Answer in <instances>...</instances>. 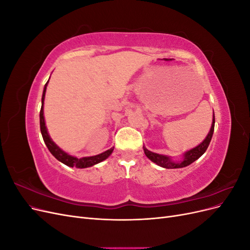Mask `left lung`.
Returning a JSON list of instances; mask_svg holds the SVG:
<instances>
[{
    "label": "left lung",
    "instance_id": "left-lung-1",
    "mask_svg": "<svg viewBox=\"0 0 250 250\" xmlns=\"http://www.w3.org/2000/svg\"><path fill=\"white\" fill-rule=\"evenodd\" d=\"M214 128H215V115H213V123H211L210 130H209L208 134L207 135V138L204 139V141L202 143H200L198 146H196L195 148L187 151V152L184 154V160L180 161L179 163L173 162L171 158L169 156H167V155H163V154L151 152V151H149L146 147L143 146L144 152H145L146 156L149 158L150 161H152L153 163H155L158 166H161V167H163V168H166V169H176V168L187 167V166L191 165L196 160H198V158L204 152H206L208 145H209V143H210L211 137H213Z\"/></svg>",
    "mask_w": 250,
    "mask_h": 250
}]
</instances>
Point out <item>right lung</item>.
<instances>
[{
  "label": "right lung",
  "instance_id": "right-lung-1",
  "mask_svg": "<svg viewBox=\"0 0 250 250\" xmlns=\"http://www.w3.org/2000/svg\"><path fill=\"white\" fill-rule=\"evenodd\" d=\"M49 82V80H48ZM48 82L44 84L43 87V92H42V108H41V112H40V124H41V132L42 135V139L46 146L48 147L49 151L52 153V155L54 156L56 160H58L59 162H62V164L69 166V167H76V168H88L92 167L94 165L99 164L101 162H103L112 153L113 148H110L108 150L105 151L103 153H100L98 155H94V156H87V157H75L72 156L70 154H67L66 152L62 149H60L56 144L52 141V139L50 138V135L48 133L47 127H46V123H44V117H43V100H44V95H46V89H47V85Z\"/></svg>",
  "mask_w": 250,
  "mask_h": 250
}]
</instances>
